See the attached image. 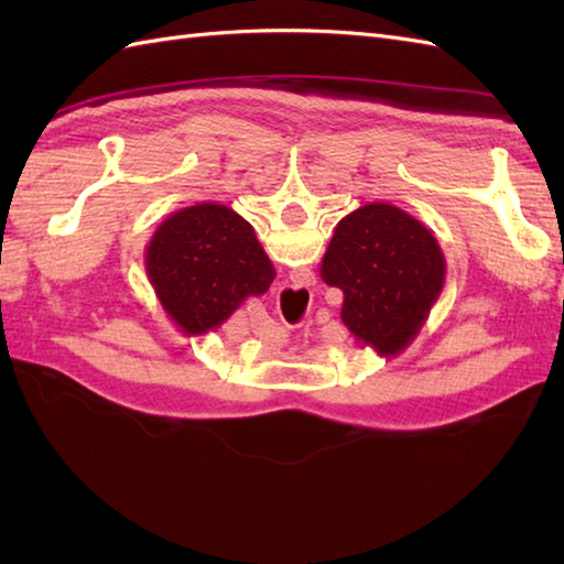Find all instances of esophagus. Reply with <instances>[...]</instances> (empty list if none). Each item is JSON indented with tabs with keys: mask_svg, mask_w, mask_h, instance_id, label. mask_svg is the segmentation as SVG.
<instances>
[{
	"mask_svg": "<svg viewBox=\"0 0 564 564\" xmlns=\"http://www.w3.org/2000/svg\"><path fill=\"white\" fill-rule=\"evenodd\" d=\"M293 291H295V293H303V291H301V289H293Z\"/></svg>",
	"mask_w": 564,
	"mask_h": 564,
	"instance_id": "1",
	"label": "esophagus"
}]
</instances>
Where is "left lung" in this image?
I'll return each instance as SVG.
<instances>
[{"label": "left lung", "instance_id": "1", "mask_svg": "<svg viewBox=\"0 0 564 564\" xmlns=\"http://www.w3.org/2000/svg\"><path fill=\"white\" fill-rule=\"evenodd\" d=\"M319 275L344 293L341 322L354 339L390 358L422 332L446 283V257L414 215L366 203L339 220Z\"/></svg>", "mask_w": 564, "mask_h": 564}]
</instances>
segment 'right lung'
Instances as JSON below:
<instances>
[{
  "instance_id": "add662e5",
  "label": "right lung",
  "mask_w": 564,
  "mask_h": 564,
  "mask_svg": "<svg viewBox=\"0 0 564 564\" xmlns=\"http://www.w3.org/2000/svg\"><path fill=\"white\" fill-rule=\"evenodd\" d=\"M145 271L186 337L218 332L247 297L267 293L275 275L254 227L223 203L172 213L148 242Z\"/></svg>"
}]
</instances>
